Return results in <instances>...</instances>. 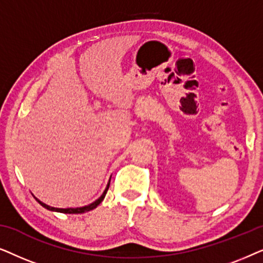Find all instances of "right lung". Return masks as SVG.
Masks as SVG:
<instances>
[{"label": "right lung", "mask_w": 263, "mask_h": 263, "mask_svg": "<svg viewBox=\"0 0 263 263\" xmlns=\"http://www.w3.org/2000/svg\"><path fill=\"white\" fill-rule=\"evenodd\" d=\"M109 185H110V182L107 183V186H106L105 192L103 193V195L100 196L98 200L95 201V202L91 203V204H88V206L80 207V208H55V207H50V206H48V204L43 203L42 201H39L38 199H35V197H34V199L37 200L38 202L41 203L43 207L46 208V210H49V211H53V212H60V213H67V214H78V213H85V212H88V211H92V210H95V208H96L97 206H98V204H100V202H102V201L104 200V197H105V195H106V193H107V189H109Z\"/></svg>", "instance_id": "add662e5"}]
</instances>
